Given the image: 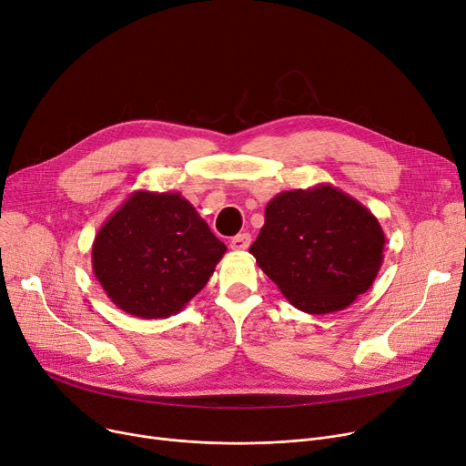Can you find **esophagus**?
Masks as SVG:
<instances>
[{"instance_id":"esophagus-1","label":"esophagus","mask_w":466,"mask_h":466,"mask_svg":"<svg viewBox=\"0 0 466 466\" xmlns=\"http://www.w3.org/2000/svg\"><path fill=\"white\" fill-rule=\"evenodd\" d=\"M249 246H251V236H249L248 232L238 234V236H234V238L230 239V248H232L234 251H246Z\"/></svg>"}]
</instances>
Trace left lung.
<instances>
[{
	"instance_id": "1",
	"label": "left lung",
	"mask_w": 466,
	"mask_h": 466,
	"mask_svg": "<svg viewBox=\"0 0 466 466\" xmlns=\"http://www.w3.org/2000/svg\"><path fill=\"white\" fill-rule=\"evenodd\" d=\"M385 234L370 209L332 185L279 192L249 248L260 270L306 313H332L370 289Z\"/></svg>"
}]
</instances>
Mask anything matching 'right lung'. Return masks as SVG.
I'll use <instances>...</instances> for the list:
<instances>
[{
	"instance_id": "1",
	"label": "right lung",
	"mask_w": 466,
	"mask_h": 466,
	"mask_svg": "<svg viewBox=\"0 0 466 466\" xmlns=\"http://www.w3.org/2000/svg\"><path fill=\"white\" fill-rule=\"evenodd\" d=\"M225 253L179 192L136 190L97 230L92 270L116 308L166 319L198 295Z\"/></svg>"
}]
</instances>
